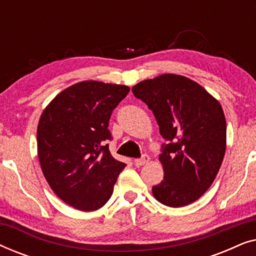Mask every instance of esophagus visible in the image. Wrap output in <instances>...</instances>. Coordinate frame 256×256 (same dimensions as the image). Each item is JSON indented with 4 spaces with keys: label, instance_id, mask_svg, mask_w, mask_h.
<instances>
[{
    "label": "esophagus",
    "instance_id": "obj_1",
    "mask_svg": "<svg viewBox=\"0 0 256 256\" xmlns=\"http://www.w3.org/2000/svg\"><path fill=\"white\" fill-rule=\"evenodd\" d=\"M149 162V156L148 155H143L141 158H136L135 160H134V163H135V166H144L146 163H148Z\"/></svg>",
    "mask_w": 256,
    "mask_h": 256
}]
</instances>
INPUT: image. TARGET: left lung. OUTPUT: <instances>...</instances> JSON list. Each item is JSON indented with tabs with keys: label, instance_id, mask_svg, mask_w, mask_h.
<instances>
[{
	"label": "left lung",
	"instance_id": "left-lung-1",
	"mask_svg": "<svg viewBox=\"0 0 256 256\" xmlns=\"http://www.w3.org/2000/svg\"><path fill=\"white\" fill-rule=\"evenodd\" d=\"M152 110L168 141L160 160L164 177L152 186L163 205L182 208L202 197L216 180L226 150V120L218 100L194 80L162 74L132 88Z\"/></svg>",
	"mask_w": 256,
	"mask_h": 256
}]
</instances>
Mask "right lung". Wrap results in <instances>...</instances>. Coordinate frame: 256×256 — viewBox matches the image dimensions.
Returning <instances> with one entry per match:
<instances>
[{"instance_id":"1","label":"right lung","mask_w":256,"mask_h":256,"mask_svg":"<svg viewBox=\"0 0 256 256\" xmlns=\"http://www.w3.org/2000/svg\"><path fill=\"white\" fill-rule=\"evenodd\" d=\"M129 87L87 80L68 87L48 104L37 127L45 180L62 202L96 211L113 194L126 164L110 155L108 122Z\"/></svg>"}]
</instances>
